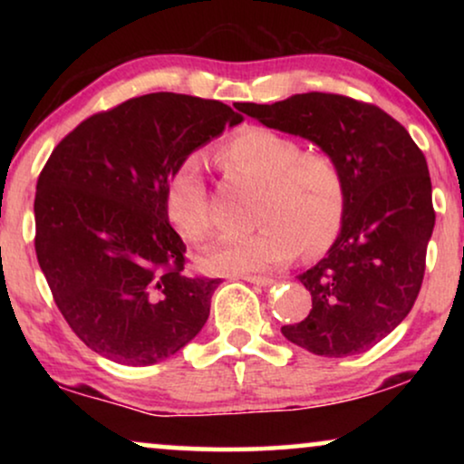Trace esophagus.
Wrapping results in <instances>:
<instances>
[{
    "label": "esophagus",
    "mask_w": 464,
    "mask_h": 464,
    "mask_svg": "<svg viewBox=\"0 0 464 464\" xmlns=\"http://www.w3.org/2000/svg\"><path fill=\"white\" fill-rule=\"evenodd\" d=\"M243 281L253 283V285H262V287H268V285L275 283V278L266 276V275H245Z\"/></svg>",
    "instance_id": "1"
}]
</instances>
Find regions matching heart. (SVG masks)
<instances>
[{"label": "heart", "mask_w": 464, "mask_h": 464, "mask_svg": "<svg viewBox=\"0 0 464 464\" xmlns=\"http://www.w3.org/2000/svg\"><path fill=\"white\" fill-rule=\"evenodd\" d=\"M218 162L230 173L264 181L256 221L245 237H226L202 253V268L215 275H245L287 264L300 249L319 256L344 226L348 189L340 164L325 151H304L294 137L246 126L227 137ZM170 226L189 243H205L213 234L211 202L198 156L177 164L164 189Z\"/></svg>", "instance_id": "1"}]
</instances>
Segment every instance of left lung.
I'll list each match as a JSON object with an SVG mask.
<instances>
[{"label":"left lung","mask_w":464,"mask_h":464,"mask_svg":"<svg viewBox=\"0 0 464 464\" xmlns=\"http://www.w3.org/2000/svg\"><path fill=\"white\" fill-rule=\"evenodd\" d=\"M238 110L334 156L346 179L344 226L319 264L297 278L313 310L285 338L323 357L370 351L414 306L435 226L427 158L380 107L344 94L304 92Z\"/></svg>","instance_id":"1"}]
</instances>
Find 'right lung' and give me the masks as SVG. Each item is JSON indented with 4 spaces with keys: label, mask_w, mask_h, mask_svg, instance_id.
I'll return each mask as SVG.
<instances>
[{
    "label": "right lung",
    "mask_w": 464,
    "mask_h": 464,
    "mask_svg": "<svg viewBox=\"0 0 464 464\" xmlns=\"http://www.w3.org/2000/svg\"><path fill=\"white\" fill-rule=\"evenodd\" d=\"M243 116L151 92L80 122L37 177L35 253L67 325L101 357L151 365L200 332L219 278L186 275L164 189L183 158Z\"/></svg>",
    "instance_id": "obj_1"
}]
</instances>
